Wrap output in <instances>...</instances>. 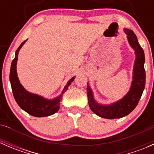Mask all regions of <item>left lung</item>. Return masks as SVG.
<instances>
[{
	"label": "left lung",
	"mask_w": 154,
	"mask_h": 154,
	"mask_svg": "<svg viewBox=\"0 0 154 154\" xmlns=\"http://www.w3.org/2000/svg\"><path fill=\"white\" fill-rule=\"evenodd\" d=\"M130 47L135 51L136 60L133 70V80L128 92L119 100L110 104H101L94 99L93 91L87 83L88 106L91 111L100 117L106 119H121L130 114L137 106L145 86L144 53L133 30L124 29Z\"/></svg>",
	"instance_id": "obj_1"
}]
</instances>
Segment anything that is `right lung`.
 Listing matches in <instances>:
<instances>
[{
  "instance_id": "right-lung-1",
  "label": "right lung",
  "mask_w": 154,
  "mask_h": 154,
  "mask_svg": "<svg viewBox=\"0 0 154 154\" xmlns=\"http://www.w3.org/2000/svg\"><path fill=\"white\" fill-rule=\"evenodd\" d=\"M27 40L23 42L15 51V59L11 64L10 81L12 87V93L15 101L24 111L35 117H46L55 114L58 112L60 106V101L63 94L67 91L68 86L74 81L75 77H73L68 81L61 94L54 99H48L37 94L29 92L21 84L17 74V61L18 53Z\"/></svg>"
}]
</instances>
